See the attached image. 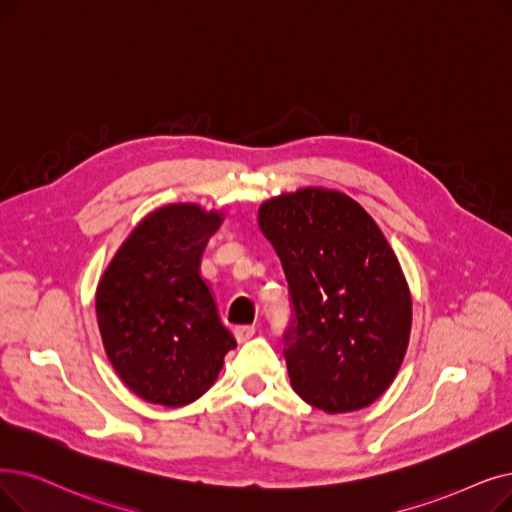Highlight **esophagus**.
Listing matches in <instances>:
<instances>
[{"mask_svg":"<svg viewBox=\"0 0 512 512\" xmlns=\"http://www.w3.org/2000/svg\"><path fill=\"white\" fill-rule=\"evenodd\" d=\"M253 335H255V326H236L234 328V337L238 343L249 341Z\"/></svg>","mask_w":512,"mask_h":512,"instance_id":"34e87169","label":"esophagus"}]
</instances>
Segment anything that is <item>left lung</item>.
I'll use <instances>...</instances> for the list:
<instances>
[{"mask_svg": "<svg viewBox=\"0 0 512 512\" xmlns=\"http://www.w3.org/2000/svg\"><path fill=\"white\" fill-rule=\"evenodd\" d=\"M257 221L291 288L293 389L328 414L374 404L402 368L412 328L410 286L385 234L358 201L320 186L270 198Z\"/></svg>", "mask_w": 512, "mask_h": 512, "instance_id": "left-lung-1", "label": "left lung"}]
</instances>
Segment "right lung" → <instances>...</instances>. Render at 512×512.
Segmentation results:
<instances>
[{
	"instance_id": "1",
	"label": "right lung",
	"mask_w": 512,
	"mask_h": 512,
	"mask_svg": "<svg viewBox=\"0 0 512 512\" xmlns=\"http://www.w3.org/2000/svg\"><path fill=\"white\" fill-rule=\"evenodd\" d=\"M219 226L215 209L159 207L131 230L98 282L104 351L119 379L150 404H192L236 347L201 276L203 251Z\"/></svg>"
}]
</instances>
